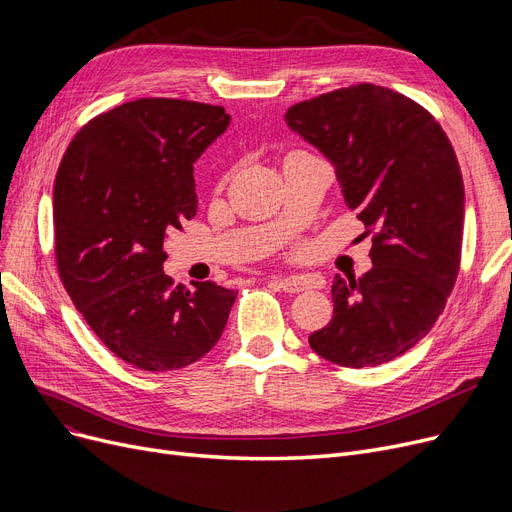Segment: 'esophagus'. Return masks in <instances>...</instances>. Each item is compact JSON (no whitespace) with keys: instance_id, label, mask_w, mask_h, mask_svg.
Returning <instances> with one entry per match:
<instances>
[{"instance_id":"34e87169","label":"esophagus","mask_w":512,"mask_h":512,"mask_svg":"<svg viewBox=\"0 0 512 512\" xmlns=\"http://www.w3.org/2000/svg\"><path fill=\"white\" fill-rule=\"evenodd\" d=\"M274 284L284 290V292H303L307 288H311V280H307L305 276H282V278H276Z\"/></svg>"}]
</instances>
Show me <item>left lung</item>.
<instances>
[{
	"mask_svg": "<svg viewBox=\"0 0 512 512\" xmlns=\"http://www.w3.org/2000/svg\"><path fill=\"white\" fill-rule=\"evenodd\" d=\"M288 126L336 168L348 209L371 234L373 267L336 276L332 321L309 336L342 367H375L413 348L461 270L465 188L442 126L423 105L359 83L292 105Z\"/></svg>",
	"mask_w": 512,
	"mask_h": 512,
	"instance_id": "8db88e82",
	"label": "left lung"
}]
</instances>
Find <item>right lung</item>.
Masks as SVG:
<instances>
[{
  "instance_id": "add662e5",
  "label": "right lung",
  "mask_w": 512,
  "mask_h": 512,
  "mask_svg": "<svg viewBox=\"0 0 512 512\" xmlns=\"http://www.w3.org/2000/svg\"><path fill=\"white\" fill-rule=\"evenodd\" d=\"M228 122L222 105L145 97L89 120L60 161V280L97 338L139 369L191 365L226 328L236 292L174 286L164 238L197 215L193 164Z\"/></svg>"
}]
</instances>
